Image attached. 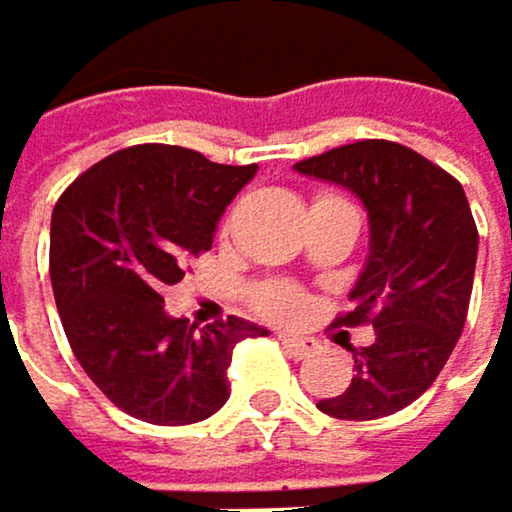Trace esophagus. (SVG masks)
Returning a JSON list of instances; mask_svg holds the SVG:
<instances>
[{
  "mask_svg": "<svg viewBox=\"0 0 512 512\" xmlns=\"http://www.w3.org/2000/svg\"><path fill=\"white\" fill-rule=\"evenodd\" d=\"M279 342L292 357H307L317 348V339H307V335H279Z\"/></svg>",
  "mask_w": 512,
  "mask_h": 512,
  "instance_id": "1",
  "label": "esophagus"
}]
</instances>
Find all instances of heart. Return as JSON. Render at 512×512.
<instances>
[{"label": "heart", "instance_id": "obj_1", "mask_svg": "<svg viewBox=\"0 0 512 512\" xmlns=\"http://www.w3.org/2000/svg\"><path fill=\"white\" fill-rule=\"evenodd\" d=\"M251 304H254V311H258L261 317H267V320L292 323L307 311V295H304L301 286H295V282L270 279V282H261V286H254Z\"/></svg>", "mask_w": 512, "mask_h": 512}]
</instances>
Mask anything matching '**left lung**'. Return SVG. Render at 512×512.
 <instances>
[{
  "label": "left lung",
  "instance_id": "left-lung-1",
  "mask_svg": "<svg viewBox=\"0 0 512 512\" xmlns=\"http://www.w3.org/2000/svg\"><path fill=\"white\" fill-rule=\"evenodd\" d=\"M295 170L351 189L370 214V258L335 326L373 323L376 342L348 345L357 373L317 407L335 420H382L426 392L460 339L479 251L473 211L448 170L388 139L339 145Z\"/></svg>",
  "mask_w": 512,
  "mask_h": 512
}]
</instances>
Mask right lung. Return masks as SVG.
Instances as JSON below:
<instances>
[{"label": "right lung", "mask_w": 512, "mask_h": 512, "mask_svg": "<svg viewBox=\"0 0 512 512\" xmlns=\"http://www.w3.org/2000/svg\"><path fill=\"white\" fill-rule=\"evenodd\" d=\"M254 170L180 145H130L83 170L52 211L49 276L64 335L99 392L142 423L214 416L230 398L233 348L267 335L239 317L195 329L167 317L161 298L211 248Z\"/></svg>", "instance_id": "add662e5"}]
</instances>
